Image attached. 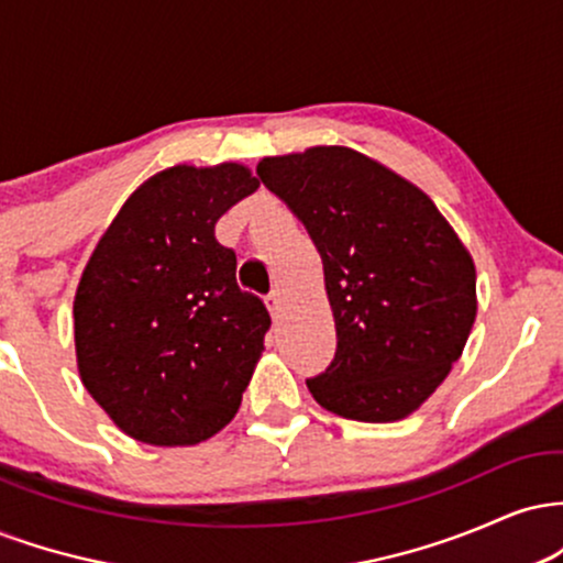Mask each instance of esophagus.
<instances>
[{
  "mask_svg": "<svg viewBox=\"0 0 563 563\" xmlns=\"http://www.w3.org/2000/svg\"><path fill=\"white\" fill-rule=\"evenodd\" d=\"M264 303H267V309L273 312V318H277V312H280V307H283L280 290H269V294L264 296Z\"/></svg>",
  "mask_w": 563,
  "mask_h": 563,
  "instance_id": "esophagus-1",
  "label": "esophagus"
}]
</instances>
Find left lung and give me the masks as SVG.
<instances>
[{
    "label": "left lung",
    "instance_id": "1",
    "mask_svg": "<svg viewBox=\"0 0 563 563\" xmlns=\"http://www.w3.org/2000/svg\"><path fill=\"white\" fill-rule=\"evenodd\" d=\"M256 174L318 245L335 357L307 378L325 410L389 423L448 378L476 318V269L434 200L352 147L262 158Z\"/></svg>",
    "mask_w": 563,
    "mask_h": 563
}]
</instances>
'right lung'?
Returning a JSON list of instances; mask_svg holds the SVG:
<instances>
[{"instance_id": "right-lung-1", "label": "right lung", "mask_w": 563, "mask_h": 563, "mask_svg": "<svg viewBox=\"0 0 563 563\" xmlns=\"http://www.w3.org/2000/svg\"><path fill=\"white\" fill-rule=\"evenodd\" d=\"M256 187L241 164L158 172L84 267L74 299L81 384L140 442L198 444L241 407L273 320L238 286L235 251L214 224Z\"/></svg>"}]
</instances>
